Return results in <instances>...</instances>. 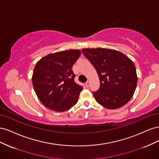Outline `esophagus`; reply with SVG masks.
<instances>
[{"instance_id":"obj_1","label":"esophagus","mask_w":159,"mask_h":159,"mask_svg":"<svg viewBox=\"0 0 159 159\" xmlns=\"http://www.w3.org/2000/svg\"><path fill=\"white\" fill-rule=\"evenodd\" d=\"M89 85H90V81L88 80V81H87V82L85 83V85H86V87L88 88L89 86Z\"/></svg>"}]
</instances>
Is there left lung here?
Instances as JSON below:
<instances>
[{
  "label": "left lung",
  "mask_w": 159,
  "mask_h": 159,
  "mask_svg": "<svg viewBox=\"0 0 159 159\" xmlns=\"http://www.w3.org/2000/svg\"><path fill=\"white\" fill-rule=\"evenodd\" d=\"M81 52L93 64L99 78V89L93 92L103 107L115 109L131 99L137 84L133 62L123 53L106 48H85Z\"/></svg>",
  "instance_id": "left-lung-1"
}]
</instances>
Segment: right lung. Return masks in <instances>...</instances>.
I'll use <instances>...</instances> for the list:
<instances>
[{"mask_svg": "<svg viewBox=\"0 0 159 159\" xmlns=\"http://www.w3.org/2000/svg\"><path fill=\"white\" fill-rule=\"evenodd\" d=\"M81 52L69 50L48 55L38 61L33 71L36 95L49 109L65 111L77 103L83 87L77 84L72 70Z\"/></svg>", "mask_w": 159, "mask_h": 159, "instance_id": "add662e5", "label": "right lung"}]
</instances>
